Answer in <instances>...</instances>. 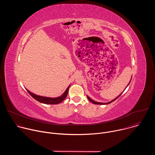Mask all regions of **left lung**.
I'll use <instances>...</instances> for the list:
<instances>
[{"label": "left lung", "instance_id": "obj_1", "mask_svg": "<svg viewBox=\"0 0 155 155\" xmlns=\"http://www.w3.org/2000/svg\"><path fill=\"white\" fill-rule=\"evenodd\" d=\"M130 81H129V83H130ZM129 83L128 84V85L129 84ZM128 85H127V86H128ZM122 93H121V94H122ZM121 94H120V95H119L118 97H116L115 99H114L113 101H110V102H107V103H101V102H95V101H94L93 100H92V99H91L90 97L87 96V99H89V101H90V102H92V103H93L94 104H98V105H102H102H104V104H110V103H111V102H114V101H115L117 99H118V97H120V96L121 95Z\"/></svg>", "mask_w": 155, "mask_h": 155}]
</instances>
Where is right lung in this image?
Segmentation results:
<instances>
[{
	"label": "right lung",
	"instance_id": "1",
	"mask_svg": "<svg viewBox=\"0 0 155 155\" xmlns=\"http://www.w3.org/2000/svg\"><path fill=\"white\" fill-rule=\"evenodd\" d=\"M70 87V85L68 86V87L67 88V90H65V91L64 93V94L58 97H55V98H51V97H43V96H37L36 94H34L33 93H32L31 92H30L29 90H26L28 91V92L29 93V94L35 100H37V101L43 103V104H58L60 102H62L65 97H67L68 94V91H69V88Z\"/></svg>",
	"mask_w": 155,
	"mask_h": 155
}]
</instances>
